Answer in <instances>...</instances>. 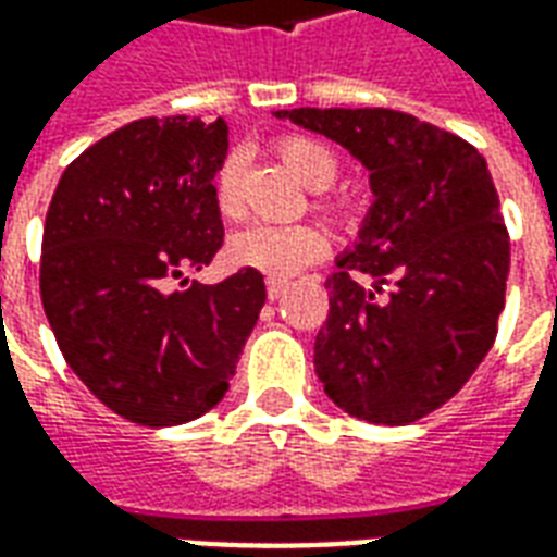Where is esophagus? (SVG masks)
<instances>
[{
  "mask_svg": "<svg viewBox=\"0 0 557 557\" xmlns=\"http://www.w3.org/2000/svg\"><path fill=\"white\" fill-rule=\"evenodd\" d=\"M268 298H271V301H277V298H283V292L289 289V283H286V280H271L268 277Z\"/></svg>",
  "mask_w": 557,
  "mask_h": 557,
  "instance_id": "1",
  "label": "esophagus"
}]
</instances>
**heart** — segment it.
<instances>
[{
  "label": "heart",
  "instance_id": "b5f03b06",
  "mask_svg": "<svg viewBox=\"0 0 557 557\" xmlns=\"http://www.w3.org/2000/svg\"><path fill=\"white\" fill-rule=\"evenodd\" d=\"M280 160L289 166L307 187L325 190L337 182V154L313 137H286L277 143ZM214 199L226 218L242 214V158L230 154L220 163L214 175ZM325 211H337V206L322 202ZM327 253V235L319 226H247L232 235L230 259L238 268H250L271 280H289L301 274L304 268L319 262Z\"/></svg>",
  "mask_w": 557,
  "mask_h": 557
}]
</instances>
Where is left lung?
Segmentation results:
<instances>
[{"instance_id":"left-lung-1","label":"left lung","mask_w":557,"mask_h":557,"mask_svg":"<svg viewBox=\"0 0 557 557\" xmlns=\"http://www.w3.org/2000/svg\"><path fill=\"white\" fill-rule=\"evenodd\" d=\"M274 115L339 143L370 170L375 196L355 250L325 283L315 375L351 418H426L459 394L498 334L510 235L486 160L462 137L382 107Z\"/></svg>"}]
</instances>
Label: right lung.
I'll return each mask as SVG.
<instances>
[{
    "label": "right lung",
    "instance_id": "right-lung-1",
    "mask_svg": "<svg viewBox=\"0 0 557 557\" xmlns=\"http://www.w3.org/2000/svg\"><path fill=\"white\" fill-rule=\"evenodd\" d=\"M226 134L223 119L131 122L62 172L47 211L41 301L55 343L79 382L139 426L214 409L265 304L250 268L163 292L223 244L214 175Z\"/></svg>",
    "mask_w": 557,
    "mask_h": 557
}]
</instances>
